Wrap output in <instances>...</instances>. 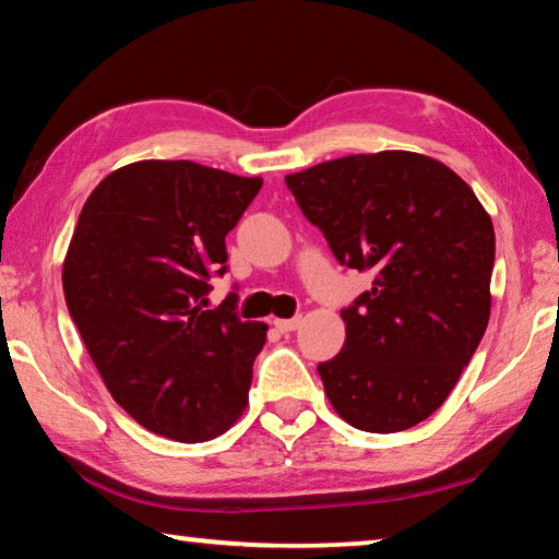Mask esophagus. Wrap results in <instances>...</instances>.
I'll return each mask as SVG.
<instances>
[{"label": "esophagus", "instance_id": "esophagus-1", "mask_svg": "<svg viewBox=\"0 0 559 559\" xmlns=\"http://www.w3.org/2000/svg\"><path fill=\"white\" fill-rule=\"evenodd\" d=\"M302 323V318H290V320H273V325H276L281 333H293V330H298Z\"/></svg>", "mask_w": 559, "mask_h": 559}]
</instances>
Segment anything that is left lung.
I'll return each mask as SVG.
<instances>
[{
  "mask_svg": "<svg viewBox=\"0 0 559 559\" xmlns=\"http://www.w3.org/2000/svg\"><path fill=\"white\" fill-rule=\"evenodd\" d=\"M286 185L335 259L374 276L343 310V349L318 365L330 404L362 431L414 427L486 333L493 222L453 169L406 150L330 159Z\"/></svg>",
  "mask_w": 559,
  "mask_h": 559,
  "instance_id": "1",
  "label": "left lung"
}]
</instances>
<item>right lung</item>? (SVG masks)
Returning a JSON list of instances; mask_svg holds the SVG:
<instances>
[{
    "mask_svg": "<svg viewBox=\"0 0 559 559\" xmlns=\"http://www.w3.org/2000/svg\"><path fill=\"white\" fill-rule=\"evenodd\" d=\"M263 185L189 159L110 173L83 204L63 261V296L122 409L159 437H219L249 404L266 325L239 320L236 293L210 310L226 234Z\"/></svg>",
    "mask_w": 559,
    "mask_h": 559,
    "instance_id": "add662e5",
    "label": "right lung"
}]
</instances>
